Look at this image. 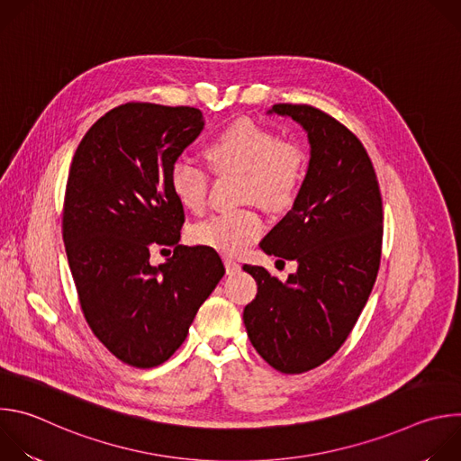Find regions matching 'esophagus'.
<instances>
[{"label": "esophagus", "mask_w": 461, "mask_h": 461, "mask_svg": "<svg viewBox=\"0 0 461 461\" xmlns=\"http://www.w3.org/2000/svg\"><path fill=\"white\" fill-rule=\"evenodd\" d=\"M224 267H226L228 274H237L240 270V265L233 258H224Z\"/></svg>", "instance_id": "esophagus-1"}]
</instances>
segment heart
<instances>
[{
	"label": "heart",
	"instance_id": "obj_1",
	"mask_svg": "<svg viewBox=\"0 0 461 461\" xmlns=\"http://www.w3.org/2000/svg\"><path fill=\"white\" fill-rule=\"evenodd\" d=\"M206 158L222 173L240 175L242 194L272 212L292 206L304 178L306 160L299 148L279 144L267 127L249 120L228 125L206 148ZM169 187L184 210L201 212L206 204L208 173L189 158H178L169 171ZM265 231L253 210L212 215L189 228V240L224 255H239Z\"/></svg>",
	"mask_w": 461,
	"mask_h": 461
}]
</instances>
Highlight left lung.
Wrapping results in <instances>:
<instances>
[{"mask_svg":"<svg viewBox=\"0 0 461 461\" xmlns=\"http://www.w3.org/2000/svg\"><path fill=\"white\" fill-rule=\"evenodd\" d=\"M308 137L310 160L292 210L260 240V249L297 262L286 283L244 265L257 295L242 319L258 356L283 374L330 359L361 315L377 277L383 204L366 149L330 114L277 104Z\"/></svg>","mask_w":461,"mask_h":461,"instance_id":"1","label":"left lung"}]
</instances>
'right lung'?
<instances>
[{
	"instance_id": "right-lung-1",
	"label": "right lung",
	"mask_w": 461,
	"mask_h": 461,
	"mask_svg": "<svg viewBox=\"0 0 461 461\" xmlns=\"http://www.w3.org/2000/svg\"><path fill=\"white\" fill-rule=\"evenodd\" d=\"M203 129L194 107L133 102L105 113L73 157L61 226L69 268L93 334L131 366L167 361L224 276L213 248L178 244L184 208L169 187ZM155 245L174 246L158 267Z\"/></svg>"
}]
</instances>
